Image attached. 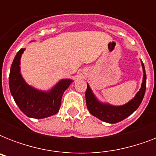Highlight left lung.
<instances>
[{"mask_svg": "<svg viewBox=\"0 0 156 156\" xmlns=\"http://www.w3.org/2000/svg\"><path fill=\"white\" fill-rule=\"evenodd\" d=\"M142 66L143 70V79L140 90L129 102L121 106H114L99 101L87 83V88L86 90L85 96L87 107L90 113L97 117L98 119H100V121L107 123L114 124L123 121L124 119L130 116L133 112L136 111L143 101L145 95L146 85H147V75H146L145 67L143 61H142Z\"/></svg>", "mask_w": 156, "mask_h": 156, "instance_id": "obj_1", "label": "left lung"}]
</instances>
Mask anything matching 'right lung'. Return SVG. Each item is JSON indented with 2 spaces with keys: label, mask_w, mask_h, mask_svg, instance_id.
Listing matches in <instances>:
<instances>
[{
  "label": "right lung",
  "mask_w": 156,
  "mask_h": 156,
  "mask_svg": "<svg viewBox=\"0 0 156 156\" xmlns=\"http://www.w3.org/2000/svg\"><path fill=\"white\" fill-rule=\"evenodd\" d=\"M25 48L16 54L10 68L9 84L13 100L28 117L43 119L57 113L65 90L73 80L61 79L48 91H43L28 85L20 73V60Z\"/></svg>",
  "instance_id": "1"
}]
</instances>
